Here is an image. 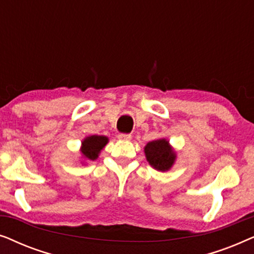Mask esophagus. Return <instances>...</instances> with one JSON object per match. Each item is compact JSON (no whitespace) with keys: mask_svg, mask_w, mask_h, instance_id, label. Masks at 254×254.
I'll use <instances>...</instances> for the list:
<instances>
[{"mask_svg":"<svg viewBox=\"0 0 254 254\" xmlns=\"http://www.w3.org/2000/svg\"><path fill=\"white\" fill-rule=\"evenodd\" d=\"M118 138L121 141H129L131 138V135L130 134H125V133H120L118 135Z\"/></svg>","mask_w":254,"mask_h":254,"instance_id":"1","label":"esophagus"}]
</instances>
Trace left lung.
Wrapping results in <instances>:
<instances>
[{
	"label": "left lung",
	"instance_id": "8db88e82",
	"mask_svg": "<svg viewBox=\"0 0 254 254\" xmlns=\"http://www.w3.org/2000/svg\"><path fill=\"white\" fill-rule=\"evenodd\" d=\"M144 154L149 164L162 172L171 169L177 157L176 152L165 138L148 142L144 147Z\"/></svg>",
	"mask_w": 254,
	"mask_h": 254
}]
</instances>
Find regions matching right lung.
I'll list each match as a JSON object with an SVG mask.
<instances>
[{"instance_id": "obj_1", "label": "right lung", "mask_w": 254, "mask_h": 254, "mask_svg": "<svg viewBox=\"0 0 254 254\" xmlns=\"http://www.w3.org/2000/svg\"><path fill=\"white\" fill-rule=\"evenodd\" d=\"M109 142V138L103 135H92V136L85 137L82 141L81 152L83 157L88 161H95L98 158V155L102 149L105 147Z\"/></svg>"}]
</instances>
